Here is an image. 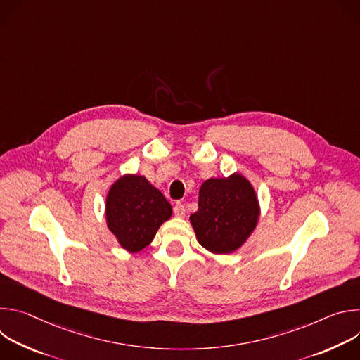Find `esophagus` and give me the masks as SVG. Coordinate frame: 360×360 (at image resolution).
I'll use <instances>...</instances> for the list:
<instances>
[{
    "label": "esophagus",
    "instance_id": "34e87169",
    "mask_svg": "<svg viewBox=\"0 0 360 360\" xmlns=\"http://www.w3.org/2000/svg\"><path fill=\"white\" fill-rule=\"evenodd\" d=\"M174 214L178 218H184L185 217V205L181 202H176L175 207H174Z\"/></svg>",
    "mask_w": 360,
    "mask_h": 360
}]
</instances>
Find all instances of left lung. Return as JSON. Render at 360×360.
<instances>
[{"instance_id": "left-lung-1", "label": "left lung", "mask_w": 360, "mask_h": 360, "mask_svg": "<svg viewBox=\"0 0 360 360\" xmlns=\"http://www.w3.org/2000/svg\"><path fill=\"white\" fill-rule=\"evenodd\" d=\"M259 217L252 185L240 175L205 181L198 211L191 215L198 242L214 253L236 250L255 229Z\"/></svg>"}]
</instances>
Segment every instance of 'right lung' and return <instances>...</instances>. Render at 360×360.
<instances>
[{"instance_id": "1", "label": "right lung", "mask_w": 360, "mask_h": 360, "mask_svg": "<svg viewBox=\"0 0 360 360\" xmlns=\"http://www.w3.org/2000/svg\"><path fill=\"white\" fill-rule=\"evenodd\" d=\"M171 215V203L143 176L125 175L110 189L108 228L121 246L132 253L148 246Z\"/></svg>"}]
</instances>
